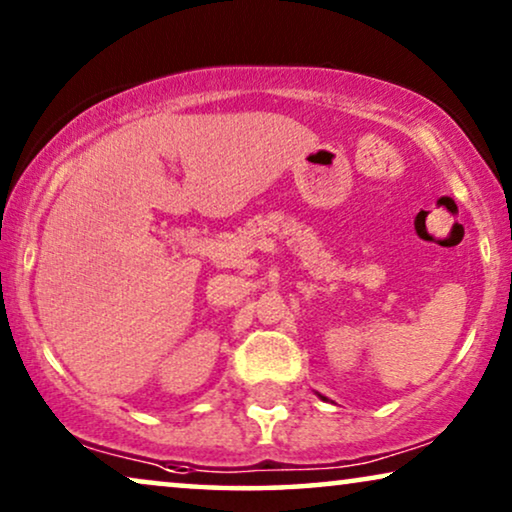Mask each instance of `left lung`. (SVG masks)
<instances>
[{"instance_id":"1","label":"left lung","mask_w":512,"mask_h":512,"mask_svg":"<svg viewBox=\"0 0 512 512\" xmlns=\"http://www.w3.org/2000/svg\"><path fill=\"white\" fill-rule=\"evenodd\" d=\"M317 396L321 398V401H328V398H326V396H321V394H317Z\"/></svg>"}]
</instances>
